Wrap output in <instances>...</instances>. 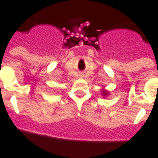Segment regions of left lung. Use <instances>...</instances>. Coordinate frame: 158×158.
I'll list each match as a JSON object with an SVG mask.
<instances>
[{
    "label": "left lung",
    "mask_w": 158,
    "mask_h": 158,
    "mask_svg": "<svg viewBox=\"0 0 158 158\" xmlns=\"http://www.w3.org/2000/svg\"><path fill=\"white\" fill-rule=\"evenodd\" d=\"M102 93H103V94L104 95V96H107V94H108V92H107V91H105V90H103Z\"/></svg>",
    "instance_id": "left-lung-1"
}]
</instances>
